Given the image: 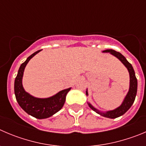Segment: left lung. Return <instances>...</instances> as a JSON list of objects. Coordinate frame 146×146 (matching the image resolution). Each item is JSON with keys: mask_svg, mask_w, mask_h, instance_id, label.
Listing matches in <instances>:
<instances>
[{"mask_svg": "<svg viewBox=\"0 0 146 146\" xmlns=\"http://www.w3.org/2000/svg\"><path fill=\"white\" fill-rule=\"evenodd\" d=\"M103 52H110L111 54L116 56V57H117V59L125 66V67L127 68V70H128L129 74H130V88H129L128 92H127V95H126L125 98L124 100H123L121 105H120V107H118L117 108H116V109L113 110L107 111V112H100V111L98 110V109L94 108V107H93L91 104L89 103V102L88 105L92 110L96 112L97 113H98L99 115H100L105 117H108V118L114 119L124 115V114L130 109V107L132 106V105H133V102H134L135 99V96H136L137 94L138 81H137L136 77H135V71L134 69H133V66H132L131 64H130L127 62V59H125V57L123 55H122L120 52H117V51L112 49L105 50V51H103ZM86 95H88L87 90L86 91Z\"/></svg>", "mask_w": 146, "mask_h": 146, "instance_id": "left-lung-1", "label": "left lung"}]
</instances>
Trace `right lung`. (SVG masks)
<instances>
[{
    "label": "right lung",
    "mask_w": 146,
    "mask_h": 146,
    "mask_svg": "<svg viewBox=\"0 0 146 146\" xmlns=\"http://www.w3.org/2000/svg\"><path fill=\"white\" fill-rule=\"evenodd\" d=\"M40 51L41 50L34 52L21 64L15 79L14 92L18 103L26 113L37 119H44L51 117L62 109L66 100V94L71 90V87L62 90L48 98H34L25 91L22 84L24 69L29 60Z\"/></svg>",
    "instance_id": "1"
}]
</instances>
